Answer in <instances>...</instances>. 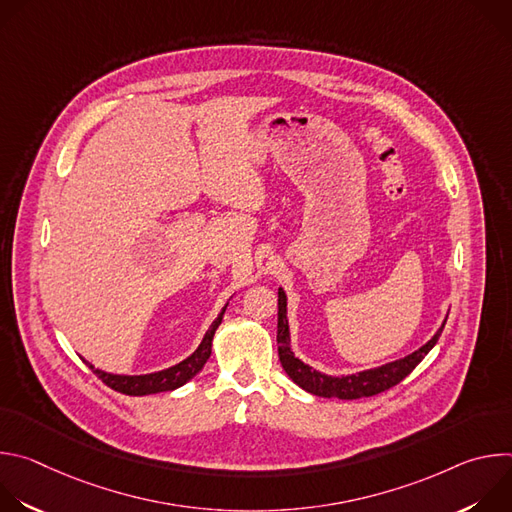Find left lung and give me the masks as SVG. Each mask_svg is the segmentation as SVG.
Here are the masks:
<instances>
[{"label": "left lung", "instance_id": "1", "mask_svg": "<svg viewBox=\"0 0 512 512\" xmlns=\"http://www.w3.org/2000/svg\"><path fill=\"white\" fill-rule=\"evenodd\" d=\"M446 326V324H444ZM444 326L437 330V334L423 344L419 350L413 354L383 364L379 369L364 371L358 375H348V377H328L322 373L312 371L308 364H304L300 358L294 356L289 348V328H287V318H285V294L283 289H279L277 296V352L283 371L289 375V379L296 385H300L304 391L318 395V397H338V399H360V397H373L379 395L397 383H401L417 364L425 358V354L435 346L437 338H440Z\"/></svg>", "mask_w": 512, "mask_h": 512}]
</instances>
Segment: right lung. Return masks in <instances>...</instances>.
Listing matches in <instances>:
<instances>
[{
  "label": "right lung",
  "mask_w": 512,
  "mask_h": 512,
  "mask_svg": "<svg viewBox=\"0 0 512 512\" xmlns=\"http://www.w3.org/2000/svg\"><path fill=\"white\" fill-rule=\"evenodd\" d=\"M227 308H223V312L218 314V318L212 322V326L208 328V332L204 334L200 346L176 367H170L166 371L160 373H152V375H139V377H123V375H109L103 373L99 369H95L93 364H89V369L113 391L123 393V395H131V397H141V395H152V393H166V391H174L178 387H182L184 383H188L194 375H198L202 371V367L206 364L208 356H210V348H212V336L216 332V328L221 326L223 322V314Z\"/></svg>",
  "instance_id": "right-lung-1"
}]
</instances>
